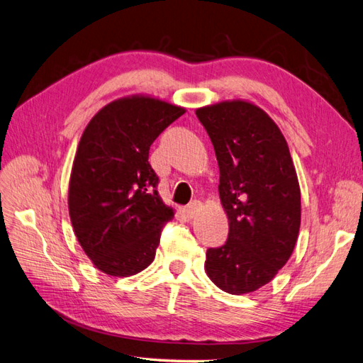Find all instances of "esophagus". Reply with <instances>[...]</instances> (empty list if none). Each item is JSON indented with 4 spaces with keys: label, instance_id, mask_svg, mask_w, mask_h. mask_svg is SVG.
<instances>
[{
    "label": "esophagus",
    "instance_id": "esophagus-1",
    "mask_svg": "<svg viewBox=\"0 0 363 363\" xmlns=\"http://www.w3.org/2000/svg\"><path fill=\"white\" fill-rule=\"evenodd\" d=\"M199 210H201V202H199V201H193V202L189 203L187 207L184 208V213H185V215H187V216L193 218Z\"/></svg>",
    "mask_w": 363,
    "mask_h": 363
}]
</instances>
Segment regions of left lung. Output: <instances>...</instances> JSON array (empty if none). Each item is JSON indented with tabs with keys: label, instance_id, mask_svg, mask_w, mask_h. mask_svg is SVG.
Here are the masks:
<instances>
[{
	"label": "left lung",
	"instance_id": "8db88e82",
	"mask_svg": "<svg viewBox=\"0 0 363 363\" xmlns=\"http://www.w3.org/2000/svg\"><path fill=\"white\" fill-rule=\"evenodd\" d=\"M219 164L228 239L208 248L206 272L230 294L264 286L290 259L301 227V189L281 130L264 110L227 101L196 110Z\"/></svg>",
	"mask_w": 363,
	"mask_h": 363
}]
</instances>
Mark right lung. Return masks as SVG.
<instances>
[{
	"label": "right lung",
	"instance_id": "1",
	"mask_svg": "<svg viewBox=\"0 0 363 363\" xmlns=\"http://www.w3.org/2000/svg\"><path fill=\"white\" fill-rule=\"evenodd\" d=\"M184 113L160 99L123 98L101 108L81 136L69 213L78 242L106 274L132 276L153 262L173 210L157 193L148 152Z\"/></svg>",
	"mask_w": 363,
	"mask_h": 363
}]
</instances>
